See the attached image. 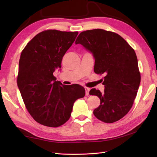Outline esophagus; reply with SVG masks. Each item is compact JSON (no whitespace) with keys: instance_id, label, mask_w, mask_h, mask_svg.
Listing matches in <instances>:
<instances>
[{"instance_id":"1","label":"esophagus","mask_w":157,"mask_h":157,"mask_svg":"<svg viewBox=\"0 0 157 157\" xmlns=\"http://www.w3.org/2000/svg\"><path fill=\"white\" fill-rule=\"evenodd\" d=\"M90 89L89 88H85V90H86V95L88 96L89 95V92H90Z\"/></svg>"}]
</instances>
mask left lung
<instances>
[{
  "instance_id": "left-lung-1",
  "label": "left lung",
  "mask_w": 157,
  "mask_h": 157,
  "mask_svg": "<svg viewBox=\"0 0 157 157\" xmlns=\"http://www.w3.org/2000/svg\"><path fill=\"white\" fill-rule=\"evenodd\" d=\"M78 44L94 56V72L106 75L104 92L95 88L90 91L101 100L93 113L105 123L118 121L131 109L140 84L134 50L121 36L102 29L81 32L75 40Z\"/></svg>"
}]
</instances>
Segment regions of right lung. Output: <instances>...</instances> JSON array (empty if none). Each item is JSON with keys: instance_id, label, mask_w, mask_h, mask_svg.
<instances>
[{"instance_id": "add662e5", "label": "right lung", "mask_w": 157, "mask_h": 157, "mask_svg": "<svg viewBox=\"0 0 157 157\" xmlns=\"http://www.w3.org/2000/svg\"><path fill=\"white\" fill-rule=\"evenodd\" d=\"M78 34V32L43 31L21 52L17 86L29 114L42 125L56 128L64 124L71 117L75 101L85 96L82 86L63 85L53 75L61 67L63 56Z\"/></svg>"}]
</instances>
